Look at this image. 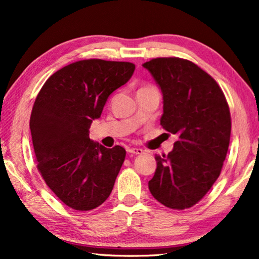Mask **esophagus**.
Returning <instances> with one entry per match:
<instances>
[{
	"label": "esophagus",
	"mask_w": 259,
	"mask_h": 259,
	"mask_svg": "<svg viewBox=\"0 0 259 259\" xmlns=\"http://www.w3.org/2000/svg\"><path fill=\"white\" fill-rule=\"evenodd\" d=\"M128 152H129V153H133V154H143V153H144V151H143L142 149H138V147H130V149H128Z\"/></svg>",
	"instance_id": "obj_1"
}]
</instances>
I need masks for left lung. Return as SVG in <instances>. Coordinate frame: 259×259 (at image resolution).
I'll use <instances>...</instances> for the list:
<instances>
[{"instance_id":"obj_1","label":"left lung","mask_w":259,"mask_h":259,"mask_svg":"<svg viewBox=\"0 0 259 259\" xmlns=\"http://www.w3.org/2000/svg\"><path fill=\"white\" fill-rule=\"evenodd\" d=\"M143 67L162 92L160 124L176 135L174 149L155 155L152 196L173 210L194 206L219 178L231 138V113L223 90L191 61L158 57Z\"/></svg>"}]
</instances>
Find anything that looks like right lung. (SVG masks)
I'll return each instance as SVG.
<instances>
[{
  "mask_svg": "<svg viewBox=\"0 0 259 259\" xmlns=\"http://www.w3.org/2000/svg\"><path fill=\"white\" fill-rule=\"evenodd\" d=\"M135 64L99 59L77 61L48 78L36 96L30 118L38 170L67 206L93 210L113 190L125 150L106 149L90 139L108 97L124 85Z\"/></svg>",
  "mask_w": 259,
  "mask_h": 259,
  "instance_id": "right-lung-1",
  "label": "right lung"
}]
</instances>
